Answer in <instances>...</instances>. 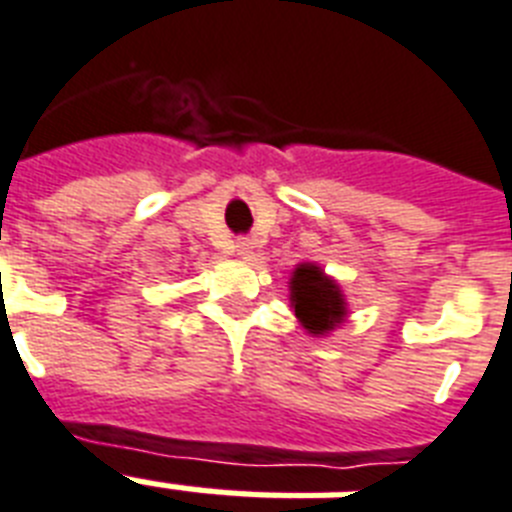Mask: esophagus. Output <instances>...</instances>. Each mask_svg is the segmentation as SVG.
Listing matches in <instances>:
<instances>
[{"instance_id":"34e87169","label":"esophagus","mask_w":512,"mask_h":512,"mask_svg":"<svg viewBox=\"0 0 512 512\" xmlns=\"http://www.w3.org/2000/svg\"><path fill=\"white\" fill-rule=\"evenodd\" d=\"M236 255L242 260H249L252 257V242L249 239H236Z\"/></svg>"}]
</instances>
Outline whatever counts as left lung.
<instances>
[{
  "instance_id": "left-lung-1",
  "label": "left lung",
  "mask_w": 512,
  "mask_h": 512,
  "mask_svg": "<svg viewBox=\"0 0 512 512\" xmlns=\"http://www.w3.org/2000/svg\"><path fill=\"white\" fill-rule=\"evenodd\" d=\"M291 302L294 312L304 328L315 336L328 333L343 320L346 307H343L341 291L336 281H330L317 265H299L291 278Z\"/></svg>"
}]
</instances>
